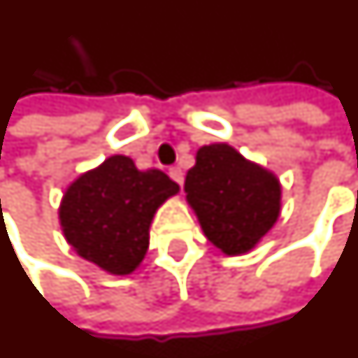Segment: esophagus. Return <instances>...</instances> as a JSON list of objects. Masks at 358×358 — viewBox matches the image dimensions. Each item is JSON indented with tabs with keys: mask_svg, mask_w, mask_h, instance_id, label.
I'll return each mask as SVG.
<instances>
[{
	"mask_svg": "<svg viewBox=\"0 0 358 358\" xmlns=\"http://www.w3.org/2000/svg\"><path fill=\"white\" fill-rule=\"evenodd\" d=\"M169 174H171V178L176 182V184H184V172H182V169H178V166H172L171 171H169Z\"/></svg>",
	"mask_w": 358,
	"mask_h": 358,
	"instance_id": "obj_1",
	"label": "esophagus"
}]
</instances>
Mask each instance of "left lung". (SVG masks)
I'll list each match as a JSON object with an SVG mask.
<instances>
[{"instance_id": "8db88e82", "label": "left lung", "mask_w": 358, "mask_h": 358, "mask_svg": "<svg viewBox=\"0 0 358 358\" xmlns=\"http://www.w3.org/2000/svg\"><path fill=\"white\" fill-rule=\"evenodd\" d=\"M184 192L207 240L227 256L250 252L281 213L279 178L227 143L197 151Z\"/></svg>"}]
</instances>
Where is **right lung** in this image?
<instances>
[{
	"label": "right lung",
	"mask_w": 358,
	"mask_h": 358,
	"mask_svg": "<svg viewBox=\"0 0 358 358\" xmlns=\"http://www.w3.org/2000/svg\"><path fill=\"white\" fill-rule=\"evenodd\" d=\"M159 169L139 171L126 155H112L67 186L59 224L71 248L112 275H129L149 248L157 209L178 194Z\"/></svg>",
	"instance_id": "1"
}]
</instances>
